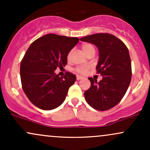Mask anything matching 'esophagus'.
Masks as SVG:
<instances>
[{"label":"esophagus","mask_w":150,"mask_h":150,"mask_svg":"<svg viewBox=\"0 0 150 150\" xmlns=\"http://www.w3.org/2000/svg\"><path fill=\"white\" fill-rule=\"evenodd\" d=\"M82 79H83V77H82L79 76V75H77V80H82Z\"/></svg>","instance_id":"obj_1"}]
</instances>
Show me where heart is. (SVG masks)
I'll use <instances>...</instances> for the list:
<instances>
[{
  "instance_id": "b5f03b06",
  "label": "heart",
  "mask_w": 150,
  "mask_h": 150,
  "mask_svg": "<svg viewBox=\"0 0 150 150\" xmlns=\"http://www.w3.org/2000/svg\"><path fill=\"white\" fill-rule=\"evenodd\" d=\"M82 49L83 51V52L85 53L86 55H88L89 53H90L92 51H95V49H94V46L91 44H84L82 45ZM72 52L73 51H70L68 54V59H70V57H71ZM90 69V66H78L76 67V68L74 69V71L75 73L81 74V75H85L86 73L88 72V70Z\"/></svg>"
}]
</instances>
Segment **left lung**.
I'll return each instance as SVG.
<instances>
[{
	"label": "left lung",
	"instance_id": "obj_1",
	"mask_svg": "<svg viewBox=\"0 0 150 150\" xmlns=\"http://www.w3.org/2000/svg\"><path fill=\"white\" fill-rule=\"evenodd\" d=\"M97 46L99 51L97 73L102 80L89 77L91 86L85 92L90 106L98 111H106L120 102L131 81L132 68L130 54L125 44L114 35L99 33L80 39Z\"/></svg>",
	"mask_w": 150,
	"mask_h": 150
}]
</instances>
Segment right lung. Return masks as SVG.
Segmentation results:
<instances>
[{
    "instance_id": "1",
    "label": "right lung",
    "mask_w": 150,
    "mask_h": 150,
    "mask_svg": "<svg viewBox=\"0 0 150 150\" xmlns=\"http://www.w3.org/2000/svg\"><path fill=\"white\" fill-rule=\"evenodd\" d=\"M78 42L77 37L49 34L31 44L20 63V78L24 92L34 106L52 110L64 101L76 76L66 72L59 77L54 70L67 64L68 53Z\"/></svg>"
}]
</instances>
